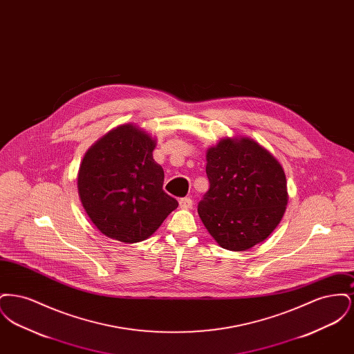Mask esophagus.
Masks as SVG:
<instances>
[{"label":"esophagus","instance_id":"obj_1","mask_svg":"<svg viewBox=\"0 0 354 354\" xmlns=\"http://www.w3.org/2000/svg\"><path fill=\"white\" fill-rule=\"evenodd\" d=\"M192 199L191 198H182L180 201H179V205H180V208H185V209H188V208H191L192 207Z\"/></svg>","mask_w":354,"mask_h":354}]
</instances>
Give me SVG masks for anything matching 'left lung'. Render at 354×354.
<instances>
[{
	"label": "left lung",
	"mask_w": 354,
	"mask_h": 354,
	"mask_svg": "<svg viewBox=\"0 0 354 354\" xmlns=\"http://www.w3.org/2000/svg\"><path fill=\"white\" fill-rule=\"evenodd\" d=\"M209 189L198 205L221 248L245 251L277 227L288 203L284 169L251 138H224L207 150Z\"/></svg>",
	"instance_id": "1"
}]
</instances>
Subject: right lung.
<instances>
[{"instance_id":"obj_1","label":"right lung","mask_w":354,"mask_h":354,"mask_svg":"<svg viewBox=\"0 0 354 354\" xmlns=\"http://www.w3.org/2000/svg\"><path fill=\"white\" fill-rule=\"evenodd\" d=\"M155 146L153 138L127 123L84 153L78 194L103 235L122 243L146 240L178 207L163 191L165 171L152 158Z\"/></svg>"}]
</instances>
